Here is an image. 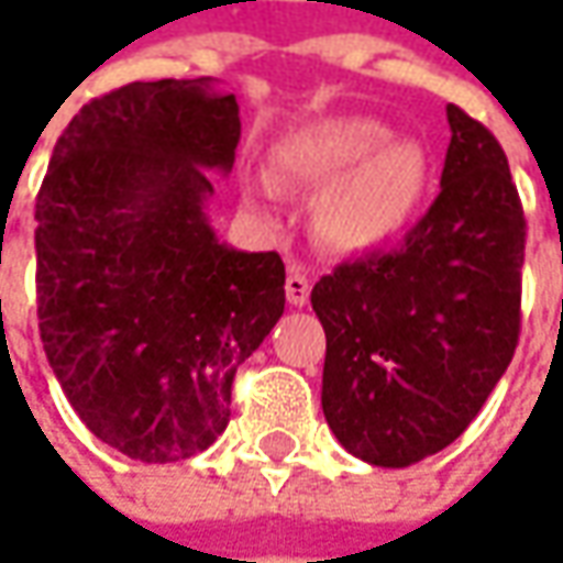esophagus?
Instances as JSON below:
<instances>
[{
    "instance_id": "34e87169",
    "label": "esophagus",
    "mask_w": 563,
    "mask_h": 563,
    "mask_svg": "<svg viewBox=\"0 0 563 563\" xmlns=\"http://www.w3.org/2000/svg\"><path fill=\"white\" fill-rule=\"evenodd\" d=\"M285 294H288V303H291V307H303V303L310 300V278H307V272L300 269V266H291V269H288Z\"/></svg>"
}]
</instances>
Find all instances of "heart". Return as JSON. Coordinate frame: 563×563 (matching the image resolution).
<instances>
[{
    "mask_svg": "<svg viewBox=\"0 0 563 563\" xmlns=\"http://www.w3.org/2000/svg\"><path fill=\"white\" fill-rule=\"evenodd\" d=\"M272 178L316 194L310 225L332 253L363 256L388 247L426 190L429 163L417 141L391 137L388 124L366 115H322L285 131L272 143ZM278 187L253 178L247 203L272 212Z\"/></svg>",
    "mask_w": 563,
    "mask_h": 563,
    "instance_id": "obj_1",
    "label": "heart"
}]
</instances>
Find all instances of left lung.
Masks as SVG:
<instances>
[{"instance_id":"8db88e82","label":"left lung","mask_w":563,"mask_h":563,"mask_svg":"<svg viewBox=\"0 0 563 563\" xmlns=\"http://www.w3.org/2000/svg\"><path fill=\"white\" fill-rule=\"evenodd\" d=\"M442 194L404 244L316 282L325 329L322 413L373 466L454 442L505 376L520 335L527 222L501 143L448 106Z\"/></svg>"}]
</instances>
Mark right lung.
Wrapping results in <instances>:
<instances>
[{
	"label": "right lung",
	"mask_w": 563,
	"mask_h": 563,
	"mask_svg": "<svg viewBox=\"0 0 563 563\" xmlns=\"http://www.w3.org/2000/svg\"><path fill=\"white\" fill-rule=\"evenodd\" d=\"M241 141L212 77L134 80L77 112L36 197L43 351L99 442L143 464L206 451L231 382L285 313V263L219 241L209 172Z\"/></svg>",
	"instance_id": "add662e5"
}]
</instances>
